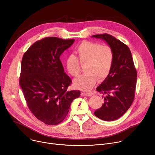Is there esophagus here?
I'll list each match as a JSON object with an SVG mask.
<instances>
[{
    "label": "esophagus",
    "mask_w": 155,
    "mask_h": 155,
    "mask_svg": "<svg viewBox=\"0 0 155 155\" xmlns=\"http://www.w3.org/2000/svg\"><path fill=\"white\" fill-rule=\"evenodd\" d=\"M93 95V93L91 92H88V91H83L82 92V96H91Z\"/></svg>",
    "instance_id": "esophagus-1"
}]
</instances>
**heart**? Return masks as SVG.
Instances as JSON below:
<instances>
[{
  "instance_id": "heart-1",
  "label": "heart",
  "mask_w": 155,
  "mask_h": 155,
  "mask_svg": "<svg viewBox=\"0 0 155 155\" xmlns=\"http://www.w3.org/2000/svg\"><path fill=\"white\" fill-rule=\"evenodd\" d=\"M75 55L66 57L65 64L68 73L73 77H77L81 70L80 64L85 65L87 72L74 80L76 87L88 91L99 80L106 78L110 73L113 63L114 54L109 45H100L91 41H83L75 49Z\"/></svg>"
}]
</instances>
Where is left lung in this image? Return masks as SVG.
Wrapping results in <instances>:
<instances>
[{"instance_id":"8db88e82","label":"left lung","mask_w":155,"mask_h":155,"mask_svg":"<svg viewBox=\"0 0 155 155\" xmlns=\"http://www.w3.org/2000/svg\"><path fill=\"white\" fill-rule=\"evenodd\" d=\"M103 39L113 51L114 58L110 73L96 91L103 94L104 103L94 115L104 121H113L126 113L135 96L137 71L128 46L107 33L92 35Z\"/></svg>"}]
</instances>
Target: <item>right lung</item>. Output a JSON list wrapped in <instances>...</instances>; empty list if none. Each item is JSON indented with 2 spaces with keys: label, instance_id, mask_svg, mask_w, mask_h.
Masks as SVG:
<instances>
[{
  "label": "right lung",
  "instance_id": "add662e5",
  "mask_svg": "<svg viewBox=\"0 0 155 155\" xmlns=\"http://www.w3.org/2000/svg\"><path fill=\"white\" fill-rule=\"evenodd\" d=\"M75 40L55 37L35 42L24 54L19 85L34 116L47 125L62 122L80 91H68L71 80L64 73L61 54Z\"/></svg>",
  "mask_w": 155,
  "mask_h": 155
}]
</instances>
